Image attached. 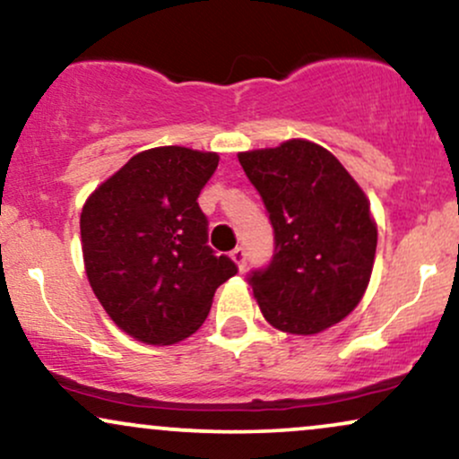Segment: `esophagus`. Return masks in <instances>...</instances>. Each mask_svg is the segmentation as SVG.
I'll use <instances>...</instances> for the list:
<instances>
[{
  "mask_svg": "<svg viewBox=\"0 0 459 459\" xmlns=\"http://www.w3.org/2000/svg\"><path fill=\"white\" fill-rule=\"evenodd\" d=\"M230 258H233V261L237 263V267L239 269H244L246 267V258H247V254H246V247L244 246H237L233 252H230Z\"/></svg>",
  "mask_w": 459,
  "mask_h": 459,
  "instance_id": "1",
  "label": "esophagus"
}]
</instances>
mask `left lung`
Returning a JSON list of instances; mask_svg holds the SVG:
<instances>
[{"label": "left lung", "mask_w": 459, "mask_h": 459, "mask_svg": "<svg viewBox=\"0 0 459 459\" xmlns=\"http://www.w3.org/2000/svg\"><path fill=\"white\" fill-rule=\"evenodd\" d=\"M273 226V256L247 278L269 325L312 335L355 310L368 289L378 230L369 201L340 160L292 139L239 153Z\"/></svg>", "instance_id": "1"}]
</instances>
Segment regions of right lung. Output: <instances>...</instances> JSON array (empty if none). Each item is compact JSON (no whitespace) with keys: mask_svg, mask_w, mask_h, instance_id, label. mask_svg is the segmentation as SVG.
<instances>
[{"mask_svg":"<svg viewBox=\"0 0 459 459\" xmlns=\"http://www.w3.org/2000/svg\"><path fill=\"white\" fill-rule=\"evenodd\" d=\"M218 160L177 145L147 149L82 205L87 280L113 323L145 344L195 333L215 289L237 273L207 246L209 222L196 203Z\"/></svg>","mask_w":459,"mask_h":459,"instance_id":"obj_1","label":"right lung"}]
</instances>
